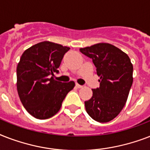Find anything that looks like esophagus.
Returning a JSON list of instances; mask_svg holds the SVG:
<instances>
[{
  "mask_svg": "<svg viewBox=\"0 0 150 150\" xmlns=\"http://www.w3.org/2000/svg\"><path fill=\"white\" fill-rule=\"evenodd\" d=\"M75 86H76V87H77V88H79H79H82V86H81V85H79V84H78V83H76V84H75Z\"/></svg>",
  "mask_w": 150,
  "mask_h": 150,
  "instance_id": "34e87169",
  "label": "esophagus"
}]
</instances>
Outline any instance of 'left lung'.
Segmentation results:
<instances>
[{"mask_svg": "<svg viewBox=\"0 0 150 150\" xmlns=\"http://www.w3.org/2000/svg\"><path fill=\"white\" fill-rule=\"evenodd\" d=\"M80 51L93 60L100 77V87L85 101L89 116L98 122H108L123 109L133 82V66L127 54L115 46L96 43Z\"/></svg>", "mask_w": 150, "mask_h": 150, "instance_id": "obj_1", "label": "left lung"}]
</instances>
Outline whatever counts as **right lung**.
I'll return each instance as SVG.
<instances>
[{"mask_svg": "<svg viewBox=\"0 0 150 150\" xmlns=\"http://www.w3.org/2000/svg\"><path fill=\"white\" fill-rule=\"evenodd\" d=\"M70 48L43 41L27 49L17 66V90L23 107L37 119H47L61 109L75 82L54 79L63 57Z\"/></svg>", "mask_w": 150, "mask_h": 150, "instance_id": "add662e5", "label": "right lung"}]
</instances>
